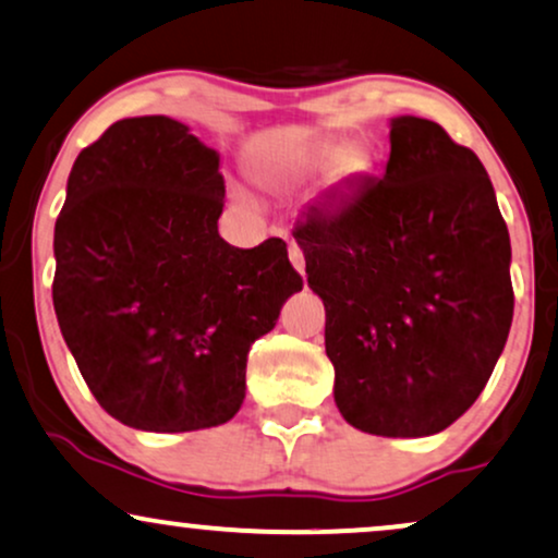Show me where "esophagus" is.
Returning a JSON list of instances; mask_svg holds the SVG:
<instances>
[{"label":"esophagus","mask_w":558,"mask_h":558,"mask_svg":"<svg viewBox=\"0 0 558 558\" xmlns=\"http://www.w3.org/2000/svg\"><path fill=\"white\" fill-rule=\"evenodd\" d=\"M288 257H291V265L295 267V270H299V275L303 278V275H306V259H303L301 246L299 244L288 246Z\"/></svg>","instance_id":"1"}]
</instances>
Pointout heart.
Wrapping results in <instances>:
<instances>
[{
  "label": "heart",
  "instance_id": "b5f03b06",
  "mask_svg": "<svg viewBox=\"0 0 558 558\" xmlns=\"http://www.w3.org/2000/svg\"><path fill=\"white\" fill-rule=\"evenodd\" d=\"M373 172V157L363 146H342L340 141H314L283 157H270L259 165V178L272 187L308 185L316 178L331 187H350Z\"/></svg>",
  "mask_w": 558,
  "mask_h": 558
}]
</instances>
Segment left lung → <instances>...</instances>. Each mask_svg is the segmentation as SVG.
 <instances>
[{"mask_svg": "<svg viewBox=\"0 0 558 558\" xmlns=\"http://www.w3.org/2000/svg\"><path fill=\"white\" fill-rule=\"evenodd\" d=\"M380 178L293 236L327 312L335 401L384 437L442 433L484 391L512 324L510 234L478 157L427 118L389 121Z\"/></svg>", "mask_w": 558, "mask_h": 558, "instance_id": "obj_1", "label": "left lung"}]
</instances>
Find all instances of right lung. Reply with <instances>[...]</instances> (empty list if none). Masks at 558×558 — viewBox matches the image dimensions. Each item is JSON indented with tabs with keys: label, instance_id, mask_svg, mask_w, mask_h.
Returning a JSON list of instances; mask_svg holds the SVG:
<instances>
[{
	"label": "right lung",
	"instance_id": "add662e5",
	"mask_svg": "<svg viewBox=\"0 0 558 558\" xmlns=\"http://www.w3.org/2000/svg\"><path fill=\"white\" fill-rule=\"evenodd\" d=\"M221 157L167 116L123 118L76 157L53 231V308L110 417L146 433L229 422L246 355L303 288L283 239L218 234Z\"/></svg>",
	"mask_w": 558,
	"mask_h": 558
}]
</instances>
